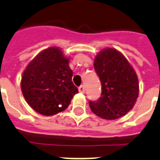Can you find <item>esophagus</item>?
Instances as JSON below:
<instances>
[{
    "instance_id": "obj_1",
    "label": "esophagus",
    "mask_w": 160,
    "mask_h": 160,
    "mask_svg": "<svg viewBox=\"0 0 160 160\" xmlns=\"http://www.w3.org/2000/svg\"><path fill=\"white\" fill-rule=\"evenodd\" d=\"M78 89H79V92H80V93H84V91H85V89H84V85H80V86L78 88Z\"/></svg>"
}]
</instances>
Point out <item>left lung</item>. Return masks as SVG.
I'll return each mask as SVG.
<instances>
[{"instance_id": "1", "label": "left lung", "mask_w": 160, "mask_h": 160, "mask_svg": "<svg viewBox=\"0 0 160 160\" xmlns=\"http://www.w3.org/2000/svg\"><path fill=\"white\" fill-rule=\"evenodd\" d=\"M93 67L101 81L102 93L97 101H89L92 112L107 120L126 115L138 98V78L134 69L114 48L103 49L98 53Z\"/></svg>"}]
</instances>
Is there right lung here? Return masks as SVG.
Instances as JSON below:
<instances>
[{"label": "right lung", "instance_id": "add662e5", "mask_svg": "<svg viewBox=\"0 0 160 160\" xmlns=\"http://www.w3.org/2000/svg\"><path fill=\"white\" fill-rule=\"evenodd\" d=\"M72 76L68 58L59 48L45 49L29 62L22 76L21 90L26 102L44 116L64 111L78 93Z\"/></svg>", "mask_w": 160, "mask_h": 160}]
</instances>
